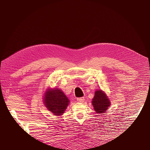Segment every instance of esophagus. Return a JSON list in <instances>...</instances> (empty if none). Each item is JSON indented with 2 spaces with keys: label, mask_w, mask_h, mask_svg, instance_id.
Returning <instances> with one entry per match:
<instances>
[{
  "label": "esophagus",
  "mask_w": 150,
  "mask_h": 150,
  "mask_svg": "<svg viewBox=\"0 0 150 150\" xmlns=\"http://www.w3.org/2000/svg\"><path fill=\"white\" fill-rule=\"evenodd\" d=\"M77 101L78 102H80V103H82L84 101V97H81V98H77Z\"/></svg>",
  "instance_id": "obj_1"
}]
</instances>
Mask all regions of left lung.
I'll use <instances>...</instances> for the list:
<instances>
[{"label":"left lung","mask_w":150,"mask_h":150,"mask_svg":"<svg viewBox=\"0 0 150 150\" xmlns=\"http://www.w3.org/2000/svg\"><path fill=\"white\" fill-rule=\"evenodd\" d=\"M92 104L97 114H103L111 106V101L104 91L101 89H98L95 92Z\"/></svg>","instance_id":"left-lung-1"}]
</instances>
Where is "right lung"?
Segmentation results:
<instances>
[{
    "label": "right lung",
    "instance_id": "obj_1",
    "mask_svg": "<svg viewBox=\"0 0 150 150\" xmlns=\"http://www.w3.org/2000/svg\"><path fill=\"white\" fill-rule=\"evenodd\" d=\"M44 106L54 115L59 116L64 113L70 100L60 89L47 88L43 97Z\"/></svg>",
    "mask_w": 150,
    "mask_h": 150
}]
</instances>
